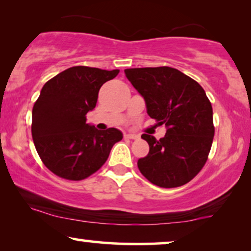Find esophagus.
<instances>
[{"label": "esophagus", "mask_w": 251, "mask_h": 251, "mask_svg": "<svg viewBox=\"0 0 251 251\" xmlns=\"http://www.w3.org/2000/svg\"><path fill=\"white\" fill-rule=\"evenodd\" d=\"M125 138H128V139H138L139 136L137 135V133L126 132V133H125Z\"/></svg>", "instance_id": "esophagus-1"}]
</instances>
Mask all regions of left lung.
<instances>
[{
	"instance_id": "1",
	"label": "left lung",
	"mask_w": 251,
	"mask_h": 251,
	"mask_svg": "<svg viewBox=\"0 0 251 251\" xmlns=\"http://www.w3.org/2000/svg\"><path fill=\"white\" fill-rule=\"evenodd\" d=\"M125 73L145 100L147 114L167 128L159 140L142 135L150 152L137 162L140 173L160 187L185 185L207 162L215 135L212 107L203 88L168 66L129 68Z\"/></svg>"
}]
</instances>
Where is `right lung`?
<instances>
[{
    "instance_id": "add662e5",
    "label": "right lung",
    "mask_w": 251,
    "mask_h": 251,
    "mask_svg": "<svg viewBox=\"0 0 251 251\" xmlns=\"http://www.w3.org/2000/svg\"><path fill=\"white\" fill-rule=\"evenodd\" d=\"M119 70L67 68L43 85L32 112V136L48 169L65 179L82 180L106 162L113 145L123 138L119 129L98 130L87 123L101 85Z\"/></svg>"
}]
</instances>
